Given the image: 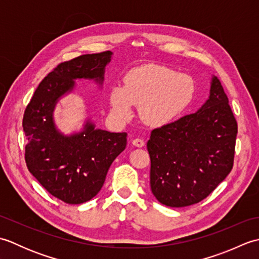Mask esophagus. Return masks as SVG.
Instances as JSON below:
<instances>
[{
    "label": "esophagus",
    "mask_w": 259,
    "mask_h": 259,
    "mask_svg": "<svg viewBox=\"0 0 259 259\" xmlns=\"http://www.w3.org/2000/svg\"><path fill=\"white\" fill-rule=\"evenodd\" d=\"M133 145L136 146V147H138V148H141V147L145 146V141L140 139V138H136V139L133 140Z\"/></svg>",
    "instance_id": "esophagus-1"
}]
</instances>
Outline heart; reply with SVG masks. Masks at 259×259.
Wrapping results in <instances>:
<instances>
[{
  "mask_svg": "<svg viewBox=\"0 0 259 259\" xmlns=\"http://www.w3.org/2000/svg\"><path fill=\"white\" fill-rule=\"evenodd\" d=\"M195 82L188 74L167 67L148 64L131 70L124 84L115 85L110 93L112 113L128 119L133 107L140 106V117L147 124L161 126L171 122L190 106Z\"/></svg>",
  "mask_w": 259,
  "mask_h": 259,
  "instance_id": "obj_1",
  "label": "heart"
}]
</instances>
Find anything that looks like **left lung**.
Masks as SVG:
<instances>
[{
  "instance_id": "left-lung-1",
  "label": "left lung",
  "mask_w": 259,
  "mask_h": 259,
  "mask_svg": "<svg viewBox=\"0 0 259 259\" xmlns=\"http://www.w3.org/2000/svg\"><path fill=\"white\" fill-rule=\"evenodd\" d=\"M237 121L217 76L197 112L151 131L150 187L168 207L194 205L210 195L232 171Z\"/></svg>"
}]
</instances>
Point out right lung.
Instances as JSON below:
<instances>
[{
	"label": "right lung",
	"mask_w": 259,
	"mask_h": 259,
	"mask_svg": "<svg viewBox=\"0 0 259 259\" xmlns=\"http://www.w3.org/2000/svg\"><path fill=\"white\" fill-rule=\"evenodd\" d=\"M111 57L106 51L60 63L41 81L24 111L27 169L52 196L71 205L89 201L101 190L110 166L124 150L126 134L97 129L87 120L80 133L64 136L57 129L53 111L59 99L73 90L74 80L102 85Z\"/></svg>",
	"instance_id": "add662e5"
}]
</instances>
